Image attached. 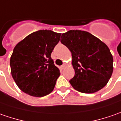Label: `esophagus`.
Returning a JSON list of instances; mask_svg holds the SVG:
<instances>
[{"mask_svg": "<svg viewBox=\"0 0 121 121\" xmlns=\"http://www.w3.org/2000/svg\"><path fill=\"white\" fill-rule=\"evenodd\" d=\"M65 67H66V64H63L62 65H61V69H64Z\"/></svg>", "mask_w": 121, "mask_h": 121, "instance_id": "esophagus-1", "label": "esophagus"}]
</instances>
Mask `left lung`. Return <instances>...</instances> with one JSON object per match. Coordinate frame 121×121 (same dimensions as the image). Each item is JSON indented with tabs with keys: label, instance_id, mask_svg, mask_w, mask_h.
<instances>
[{
	"label": "left lung",
	"instance_id": "left-lung-1",
	"mask_svg": "<svg viewBox=\"0 0 121 121\" xmlns=\"http://www.w3.org/2000/svg\"><path fill=\"white\" fill-rule=\"evenodd\" d=\"M61 42L72 53L75 75L69 82L82 93H94L104 88L113 72V57L104 43L88 32L70 30Z\"/></svg>",
	"mask_w": 121,
	"mask_h": 121
}]
</instances>
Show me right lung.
<instances>
[{
  "instance_id": "obj_1",
  "label": "right lung",
  "mask_w": 121,
  "mask_h": 121,
  "mask_svg": "<svg viewBox=\"0 0 121 121\" xmlns=\"http://www.w3.org/2000/svg\"><path fill=\"white\" fill-rule=\"evenodd\" d=\"M61 33L51 30L33 32L15 46L10 59L12 76L20 90L42 97L53 91L60 75L51 57Z\"/></svg>"
}]
</instances>
